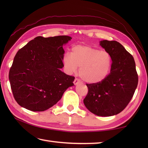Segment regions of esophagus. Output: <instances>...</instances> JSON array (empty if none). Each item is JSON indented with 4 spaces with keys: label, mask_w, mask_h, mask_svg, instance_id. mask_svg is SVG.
<instances>
[{
    "label": "esophagus",
    "mask_w": 148,
    "mask_h": 148,
    "mask_svg": "<svg viewBox=\"0 0 148 148\" xmlns=\"http://www.w3.org/2000/svg\"><path fill=\"white\" fill-rule=\"evenodd\" d=\"M79 83H80V81L78 79H77V78H76V79H75L74 81V84H75V85H76V84H79Z\"/></svg>",
    "instance_id": "1"
}]
</instances>
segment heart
<instances>
[{"mask_svg":"<svg viewBox=\"0 0 148 148\" xmlns=\"http://www.w3.org/2000/svg\"><path fill=\"white\" fill-rule=\"evenodd\" d=\"M62 61L67 73L73 74L79 67L80 77L90 84H97L106 79L112 67V58L108 51L88 45L74 46L71 55L65 53Z\"/></svg>","mask_w":148,"mask_h":148,"instance_id":"obj_1","label":"heart"}]
</instances>
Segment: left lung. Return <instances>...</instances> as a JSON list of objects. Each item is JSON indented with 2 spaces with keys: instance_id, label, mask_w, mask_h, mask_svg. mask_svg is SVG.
I'll list each match as a JSON object with an SVG mask.
<instances>
[{
  "instance_id": "left-lung-1",
  "label": "left lung",
  "mask_w": 148,
  "mask_h": 148,
  "mask_svg": "<svg viewBox=\"0 0 148 148\" xmlns=\"http://www.w3.org/2000/svg\"><path fill=\"white\" fill-rule=\"evenodd\" d=\"M100 45L112 58V67L106 79L97 84H86L88 89L83 100L94 114L111 116L119 114L130 102L138 84L134 57L120 43L103 40Z\"/></svg>"
}]
</instances>
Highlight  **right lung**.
I'll return each instance as SVG.
<instances>
[{
	"label": "right lung",
	"instance_id": "1",
	"mask_svg": "<svg viewBox=\"0 0 148 148\" xmlns=\"http://www.w3.org/2000/svg\"><path fill=\"white\" fill-rule=\"evenodd\" d=\"M67 36H38L16 54L9 79L19 105L32 111H44L61 99L74 77L61 71L63 45L71 40Z\"/></svg>",
	"mask_w": 148,
	"mask_h": 148
}]
</instances>
